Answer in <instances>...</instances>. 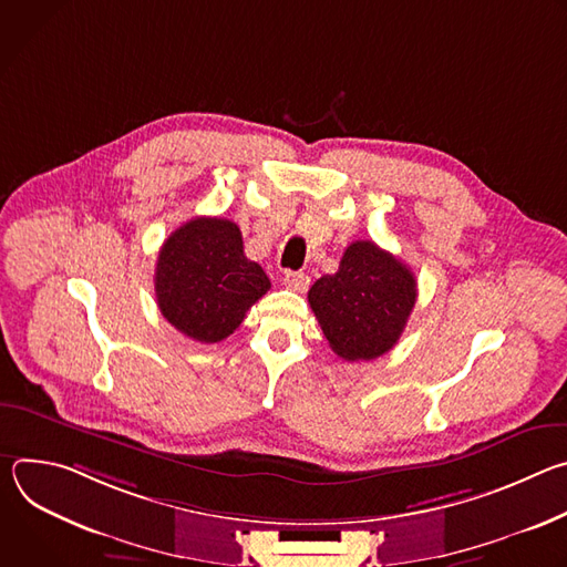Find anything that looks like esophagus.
<instances>
[{"mask_svg": "<svg viewBox=\"0 0 567 567\" xmlns=\"http://www.w3.org/2000/svg\"><path fill=\"white\" fill-rule=\"evenodd\" d=\"M285 287L293 289V291H307L309 287V276L307 274H296V271H287L285 274Z\"/></svg>", "mask_w": 567, "mask_h": 567, "instance_id": "34e87169", "label": "esophagus"}]
</instances>
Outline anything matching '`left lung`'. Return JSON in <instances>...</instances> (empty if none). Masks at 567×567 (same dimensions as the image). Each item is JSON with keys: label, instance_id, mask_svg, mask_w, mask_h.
Here are the masks:
<instances>
[{"label": "left lung", "instance_id": "obj_1", "mask_svg": "<svg viewBox=\"0 0 567 567\" xmlns=\"http://www.w3.org/2000/svg\"><path fill=\"white\" fill-rule=\"evenodd\" d=\"M311 311L330 348L346 361H372L394 348L417 300L413 271L370 239L346 249L339 271L318 278Z\"/></svg>", "mask_w": 567, "mask_h": 567}]
</instances>
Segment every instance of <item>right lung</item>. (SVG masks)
Masks as SVG:
<instances>
[{"label": "right lung", "mask_w": 567, "mask_h": 567, "mask_svg": "<svg viewBox=\"0 0 567 567\" xmlns=\"http://www.w3.org/2000/svg\"><path fill=\"white\" fill-rule=\"evenodd\" d=\"M269 287L262 267L245 256L239 226L224 217L182 224L164 241L154 269L161 313L199 343L230 337Z\"/></svg>", "instance_id": "right-lung-1"}]
</instances>
